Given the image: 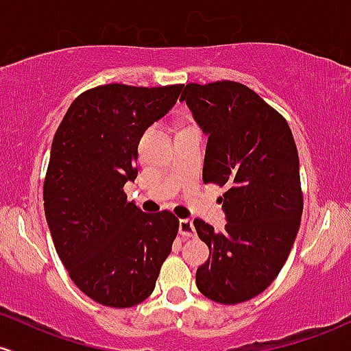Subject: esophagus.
<instances>
[{
	"mask_svg": "<svg viewBox=\"0 0 351 351\" xmlns=\"http://www.w3.org/2000/svg\"><path fill=\"white\" fill-rule=\"evenodd\" d=\"M178 232L183 238H193L195 237V225L191 219H180Z\"/></svg>",
	"mask_w": 351,
	"mask_h": 351,
	"instance_id": "obj_1",
	"label": "esophagus"
}]
</instances>
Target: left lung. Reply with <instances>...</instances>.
Here are the masks:
<instances>
[{
	"label": "left lung",
	"instance_id": "1",
	"mask_svg": "<svg viewBox=\"0 0 351 351\" xmlns=\"http://www.w3.org/2000/svg\"><path fill=\"white\" fill-rule=\"evenodd\" d=\"M196 125L208 136L203 182L226 186L223 232L193 221L210 256L196 287L225 305L246 302L278 276L300 228L303 196L290 126L255 91L234 82L182 86Z\"/></svg>",
	"mask_w": 351,
	"mask_h": 351
}]
</instances>
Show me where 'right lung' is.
<instances>
[{"label": "right lung", "mask_w": 351, "mask_h": 351, "mask_svg": "<svg viewBox=\"0 0 351 351\" xmlns=\"http://www.w3.org/2000/svg\"><path fill=\"white\" fill-rule=\"evenodd\" d=\"M182 84H105L68 108L51 145L43 186L49 233L69 276L105 306L128 308L153 293L178 219L126 202L143 133L175 106Z\"/></svg>", "instance_id": "right-lung-1"}]
</instances>
